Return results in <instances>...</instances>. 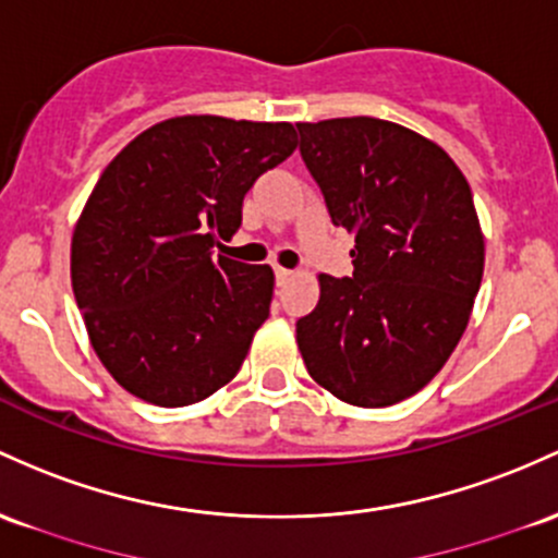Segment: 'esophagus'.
Listing matches in <instances>:
<instances>
[{"label":"esophagus","instance_id":"1","mask_svg":"<svg viewBox=\"0 0 558 558\" xmlns=\"http://www.w3.org/2000/svg\"><path fill=\"white\" fill-rule=\"evenodd\" d=\"M291 278H293V269L275 267V283H278V286H286V283H289Z\"/></svg>","mask_w":558,"mask_h":558}]
</instances>
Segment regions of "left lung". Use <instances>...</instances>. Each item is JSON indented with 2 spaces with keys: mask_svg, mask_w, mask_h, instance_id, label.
Segmentation results:
<instances>
[{
  "mask_svg": "<svg viewBox=\"0 0 558 558\" xmlns=\"http://www.w3.org/2000/svg\"><path fill=\"white\" fill-rule=\"evenodd\" d=\"M330 222L354 235V272L320 275V302L299 317L310 376L357 408L424 389L466 330L485 269L471 187L432 140L352 116L296 124Z\"/></svg>",
  "mask_w": 558,
  "mask_h": 558,
  "instance_id": "left-lung-1",
  "label": "left lung"
}]
</instances>
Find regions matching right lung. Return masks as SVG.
Instances as JSON below:
<instances>
[{
	"label": "right lung",
	"mask_w": 558,
	"mask_h": 558,
	"mask_svg": "<svg viewBox=\"0 0 558 558\" xmlns=\"http://www.w3.org/2000/svg\"><path fill=\"white\" fill-rule=\"evenodd\" d=\"M286 121L177 116L132 140L92 190L71 243L89 341L140 400L182 408L232 381L267 320V265L214 256L254 182L296 150Z\"/></svg>",
	"instance_id": "right-lung-1"
}]
</instances>
